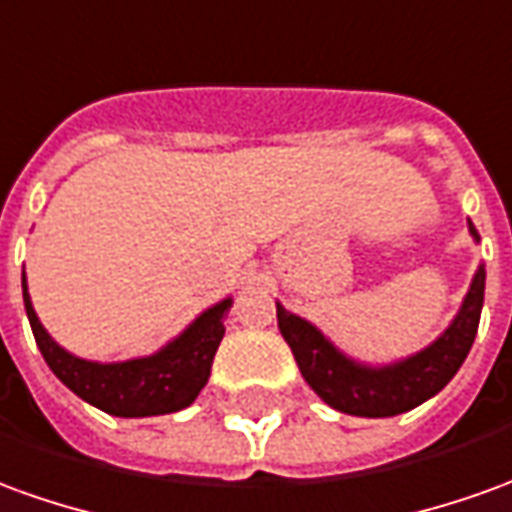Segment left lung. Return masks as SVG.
<instances>
[{
  "instance_id": "left-lung-1",
  "label": "left lung",
  "mask_w": 512,
  "mask_h": 512,
  "mask_svg": "<svg viewBox=\"0 0 512 512\" xmlns=\"http://www.w3.org/2000/svg\"><path fill=\"white\" fill-rule=\"evenodd\" d=\"M468 232L480 241V232L468 221ZM485 299V266L477 268L466 299L452 324L421 352L385 366H368L346 357L324 332L307 318L296 316L277 302V324L291 346L305 382L335 410L360 418H388L413 410L446 388L471 352L480 327Z\"/></svg>"
}]
</instances>
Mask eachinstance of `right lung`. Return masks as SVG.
Listing matches in <instances>:
<instances>
[{
  "label": "right lung",
  "mask_w": 512,
  "mask_h": 512,
  "mask_svg": "<svg viewBox=\"0 0 512 512\" xmlns=\"http://www.w3.org/2000/svg\"><path fill=\"white\" fill-rule=\"evenodd\" d=\"M21 291H24V310L30 318L32 335L52 374L88 405L121 418L166 416L191 405L207 385L213 357L224 338V318L232 307L230 296L210 305L174 341L157 349L155 355L132 357L121 363H96L66 352L44 330L27 293L24 271H21Z\"/></svg>",
  "instance_id": "1"
}]
</instances>
